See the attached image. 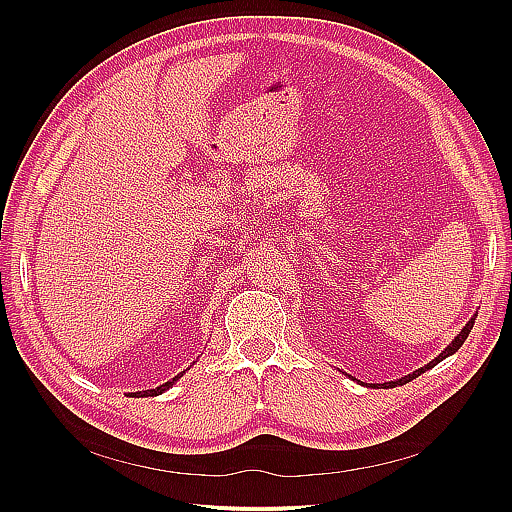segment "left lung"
Wrapping results in <instances>:
<instances>
[{"label": "left lung", "instance_id": "8db88e82", "mask_svg": "<svg viewBox=\"0 0 512 512\" xmlns=\"http://www.w3.org/2000/svg\"><path fill=\"white\" fill-rule=\"evenodd\" d=\"M474 320H476V316L466 324V327H463L461 329V333L453 339V342L451 344H448V348H444L438 356H436V359H433V361H429L425 367H421V369H416L414 371V374H408L406 378H399V380H395V382H386V384H382V386H391V389H393V386H399V384H406V382H410V380H414L416 376H421V374H425V371L427 369H431V367H436L440 361H444L446 359V356H451L453 352H457L461 346H463V342H466V339H468V335H470V331H472V327H474Z\"/></svg>", "mask_w": 512, "mask_h": 512}]
</instances>
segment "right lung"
<instances>
[{
  "instance_id": "add662e5",
  "label": "right lung",
  "mask_w": 512,
  "mask_h": 512,
  "mask_svg": "<svg viewBox=\"0 0 512 512\" xmlns=\"http://www.w3.org/2000/svg\"><path fill=\"white\" fill-rule=\"evenodd\" d=\"M181 376H183V374L175 376L173 380H170V382H166V384H160V386H158V389H151V391H143V393H136V395H141V397H143V395H147V397H153V395H160L162 391H166V389H168V386H170V384H173L175 380H179Z\"/></svg>"
}]
</instances>
